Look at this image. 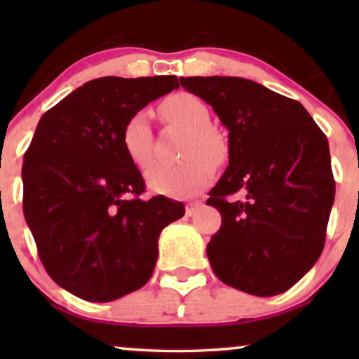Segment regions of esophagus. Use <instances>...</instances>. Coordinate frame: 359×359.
I'll use <instances>...</instances> for the list:
<instances>
[{"label":"esophagus","mask_w":359,"mask_h":359,"mask_svg":"<svg viewBox=\"0 0 359 359\" xmlns=\"http://www.w3.org/2000/svg\"><path fill=\"white\" fill-rule=\"evenodd\" d=\"M201 208H203V203H201V201H196V203L188 204V208H186V215L191 217V215H194Z\"/></svg>","instance_id":"34e87169"}]
</instances>
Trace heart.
<instances>
[{"mask_svg":"<svg viewBox=\"0 0 359 359\" xmlns=\"http://www.w3.org/2000/svg\"><path fill=\"white\" fill-rule=\"evenodd\" d=\"M161 114L171 124L188 132L181 156L175 166H154L147 171V183L156 194L186 199L205 188L215 175V160H222L227 145L210 129L208 106L189 93H176L161 102ZM121 144L127 158L137 168H145L151 156L150 114L135 111L127 117L121 132Z\"/></svg>","mask_w":359,"mask_h":359,"instance_id":"obj_1","label":"heart"}]
</instances>
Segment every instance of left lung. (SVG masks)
<instances>
[{
    "mask_svg": "<svg viewBox=\"0 0 359 359\" xmlns=\"http://www.w3.org/2000/svg\"><path fill=\"white\" fill-rule=\"evenodd\" d=\"M229 130V166L205 204L215 276L253 296L292 287L320 257L335 199L328 140L299 101L238 76L180 78ZM240 190L244 198H226Z\"/></svg>",
    "mask_w": 359,
    "mask_h": 359,
    "instance_id": "left-lung-1",
    "label": "left lung"
}]
</instances>
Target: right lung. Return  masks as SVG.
<instances>
[{"mask_svg":"<svg viewBox=\"0 0 359 359\" xmlns=\"http://www.w3.org/2000/svg\"><path fill=\"white\" fill-rule=\"evenodd\" d=\"M175 75L96 78L39 121L24 154V217L53 281L109 302L149 281L158 237L184 215L165 196L139 199L145 181L121 144L124 122L178 90Z\"/></svg>","mask_w":359,"mask_h":359,"instance_id":"add662e5","label":"right lung"}]
</instances>
